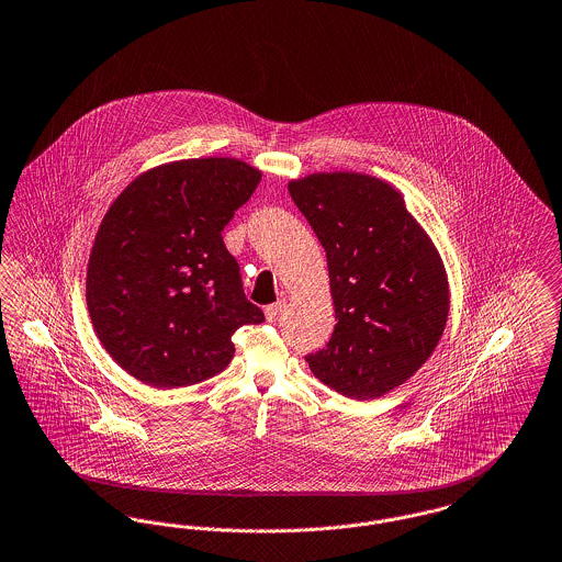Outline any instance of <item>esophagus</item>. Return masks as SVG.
Wrapping results in <instances>:
<instances>
[{
  "mask_svg": "<svg viewBox=\"0 0 562 562\" xmlns=\"http://www.w3.org/2000/svg\"><path fill=\"white\" fill-rule=\"evenodd\" d=\"M286 299H280V301H276V303H271V305H267L265 307V316H267V321L269 323H276L280 316H282V312L286 310Z\"/></svg>",
  "mask_w": 562,
  "mask_h": 562,
  "instance_id": "esophagus-1",
  "label": "esophagus"
}]
</instances>
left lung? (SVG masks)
<instances>
[{"mask_svg": "<svg viewBox=\"0 0 562 562\" xmlns=\"http://www.w3.org/2000/svg\"><path fill=\"white\" fill-rule=\"evenodd\" d=\"M289 193L318 235L329 267L335 329L307 357L339 395L378 398L407 382L437 348L450 312L443 261L391 182L316 171Z\"/></svg>", "mask_w": 562, "mask_h": 562, "instance_id": "8db88e82", "label": "left lung"}]
</instances>
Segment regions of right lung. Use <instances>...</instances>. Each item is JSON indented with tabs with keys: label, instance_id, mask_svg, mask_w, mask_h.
Here are the masks:
<instances>
[{
	"label": "right lung",
	"instance_id": "1",
	"mask_svg": "<svg viewBox=\"0 0 562 562\" xmlns=\"http://www.w3.org/2000/svg\"><path fill=\"white\" fill-rule=\"evenodd\" d=\"M261 182L232 157L139 173L112 201L87 267V307L105 352L135 380L182 389L232 363V335L259 325L223 229Z\"/></svg>",
	"mask_w": 562,
	"mask_h": 562
}]
</instances>
